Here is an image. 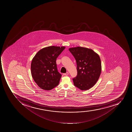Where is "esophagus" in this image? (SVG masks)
<instances>
[{
	"label": "esophagus",
	"instance_id": "1",
	"mask_svg": "<svg viewBox=\"0 0 132 132\" xmlns=\"http://www.w3.org/2000/svg\"><path fill=\"white\" fill-rule=\"evenodd\" d=\"M68 74H69V73L68 72H67L66 73H64L63 75H64V76H67V75H68Z\"/></svg>",
	"mask_w": 132,
	"mask_h": 132
}]
</instances>
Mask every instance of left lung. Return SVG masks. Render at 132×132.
Listing matches in <instances>:
<instances>
[{"label":"left lung","instance_id":"obj_1","mask_svg":"<svg viewBox=\"0 0 132 132\" xmlns=\"http://www.w3.org/2000/svg\"><path fill=\"white\" fill-rule=\"evenodd\" d=\"M76 61L77 76L72 79L75 86L82 90L89 89L99 78L102 67L99 56L90 49L77 47L69 49Z\"/></svg>","mask_w":132,"mask_h":132}]
</instances>
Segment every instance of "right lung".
<instances>
[{
    "label": "right lung",
    "instance_id": "obj_1",
    "mask_svg": "<svg viewBox=\"0 0 132 132\" xmlns=\"http://www.w3.org/2000/svg\"><path fill=\"white\" fill-rule=\"evenodd\" d=\"M65 47L49 46L36 54L31 64L33 80L42 89L50 90L57 86L62 75L58 72L56 59Z\"/></svg>",
    "mask_w": 132,
    "mask_h": 132
}]
</instances>
